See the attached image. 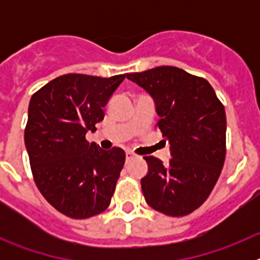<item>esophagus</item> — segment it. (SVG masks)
<instances>
[{
  "label": "esophagus",
  "mask_w": 260,
  "mask_h": 260,
  "mask_svg": "<svg viewBox=\"0 0 260 260\" xmlns=\"http://www.w3.org/2000/svg\"><path fill=\"white\" fill-rule=\"evenodd\" d=\"M135 157V153H133L132 151H126V161H130Z\"/></svg>",
  "instance_id": "obj_1"
}]
</instances>
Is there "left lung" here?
Here are the masks:
<instances>
[{
    "mask_svg": "<svg viewBox=\"0 0 260 260\" xmlns=\"http://www.w3.org/2000/svg\"><path fill=\"white\" fill-rule=\"evenodd\" d=\"M126 78L150 93L160 117L157 127L171 144L168 164L146 156L141 180L150 207L185 216L201 207L221 173L225 160L224 105L204 78L174 66H158Z\"/></svg>",
    "mask_w": 260,
    "mask_h": 260,
    "instance_id": "obj_1",
    "label": "left lung"
}]
</instances>
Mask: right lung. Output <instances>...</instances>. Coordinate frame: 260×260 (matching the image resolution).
<instances>
[{
	"mask_svg": "<svg viewBox=\"0 0 260 260\" xmlns=\"http://www.w3.org/2000/svg\"><path fill=\"white\" fill-rule=\"evenodd\" d=\"M125 78L61 75L29 100L24 143L34 180L43 197L69 217L88 219L110 204L125 152L118 147L102 150L86 134L103 121V108Z\"/></svg>",
	"mask_w": 260,
	"mask_h": 260,
	"instance_id": "add662e5",
	"label": "right lung"
}]
</instances>
